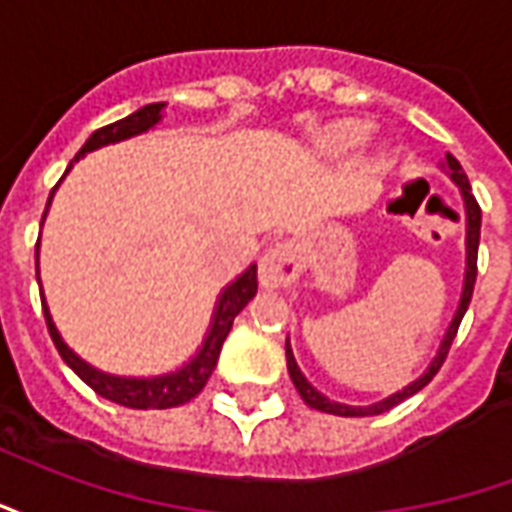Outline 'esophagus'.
Segmentation results:
<instances>
[{
	"mask_svg": "<svg viewBox=\"0 0 512 512\" xmlns=\"http://www.w3.org/2000/svg\"><path fill=\"white\" fill-rule=\"evenodd\" d=\"M299 277V255L290 244H279L268 249L260 260V285L268 290L288 288Z\"/></svg>",
	"mask_w": 512,
	"mask_h": 512,
	"instance_id": "34e87169",
	"label": "esophagus"
}]
</instances>
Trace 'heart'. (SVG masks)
<instances>
[{
	"label": "heart",
	"instance_id": "heart-1",
	"mask_svg": "<svg viewBox=\"0 0 512 512\" xmlns=\"http://www.w3.org/2000/svg\"><path fill=\"white\" fill-rule=\"evenodd\" d=\"M367 139V128L356 120H340V123H332L326 126L318 134V147H321L326 156L340 158V156H351L356 153L359 147L365 145Z\"/></svg>",
	"mask_w": 512,
	"mask_h": 512
}]
</instances>
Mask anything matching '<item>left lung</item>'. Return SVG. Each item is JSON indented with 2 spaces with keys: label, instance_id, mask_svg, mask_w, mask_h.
I'll use <instances>...</instances> for the list:
<instances>
[{
  "label": "left lung",
  "instance_id": "obj_1",
  "mask_svg": "<svg viewBox=\"0 0 512 512\" xmlns=\"http://www.w3.org/2000/svg\"><path fill=\"white\" fill-rule=\"evenodd\" d=\"M441 169L450 175V180L458 186L461 191V200H463V219H466V271H463V288H461V301H458V310L452 315L450 326H447V332L441 337L439 351L436 356L430 359V365L425 367V373L419 378H414L411 384H406L403 389H397L395 395L384 397V400H376V403H370V406H348V403H337L332 397H326L323 392H318L315 386L307 381V376L301 373V367L296 365V356H293V348H290V340H285V356H288V373L293 386L299 389L301 400L307 403L310 408H318V411H326V414H337V417H376V414H384L397 403H403L406 397L417 395L422 386L430 384V378L439 373V367L444 365V359H447V351H450L452 340H455V332H458V326H461L463 315L469 310V301H472V290H474V279H477V246H480V222H483V213H480V205L474 200L472 186H469V178H466V172L458 164V158L447 153L444 161H441Z\"/></svg>",
  "mask_w": 512,
  "mask_h": 512
}]
</instances>
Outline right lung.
I'll use <instances>...</instances> for the list:
<instances>
[{
  "label": "right lung",
  "mask_w": 512,
  "mask_h": 512,
  "mask_svg": "<svg viewBox=\"0 0 512 512\" xmlns=\"http://www.w3.org/2000/svg\"><path fill=\"white\" fill-rule=\"evenodd\" d=\"M164 106L167 104H147L142 109H136L134 115L123 117V120H117L112 126L98 128L87 142L82 145V150L76 153V158L71 161V167L84 158L87 153H93L98 147L106 145H117V142H126L131 136L147 134L150 128H156L161 123V117H164ZM71 167L65 169V175L71 172ZM51 197H54V191H51ZM49 197V205H51ZM49 205H46V213H49ZM46 213H43V219H46ZM40 257V241L35 246V260ZM40 282V279H38ZM257 293V266L246 268L244 274H238V277L227 285V288L219 293V299H216V307H213L211 315V326H208V332H205V340L197 348V354L191 356L189 362H183L178 370H169V373H161V376H115V373H104V370H98L90 362H84L82 356L73 351L71 345L62 340L60 329L54 326V318H51L49 304H46V296H40L43 301V315H46V326H49V334L54 345H57V351L65 359V365L71 367L76 376L82 378L84 384L95 389L98 395L106 397V400H112L117 406H126V408H175L183 406V403H189L191 397H197L202 392V386L208 384V378H211L213 367L219 362V354H222V345L227 340V334L233 329V321L238 312L244 310L249 301L255 299Z\"/></svg>",
  "instance_id": "add662e5"
}]
</instances>
